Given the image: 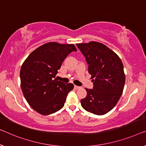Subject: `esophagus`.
Listing matches in <instances>:
<instances>
[{"label": "esophagus", "instance_id": "34e87169", "mask_svg": "<svg viewBox=\"0 0 146 146\" xmlns=\"http://www.w3.org/2000/svg\"><path fill=\"white\" fill-rule=\"evenodd\" d=\"M80 88V87L79 86H76V85L74 86V88L76 89V90H77V89H79Z\"/></svg>", "mask_w": 146, "mask_h": 146}]
</instances>
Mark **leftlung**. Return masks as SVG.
I'll use <instances>...</instances> for the list:
<instances>
[{
  "label": "left lung",
  "mask_w": 146,
  "mask_h": 146,
  "mask_svg": "<svg viewBox=\"0 0 146 146\" xmlns=\"http://www.w3.org/2000/svg\"><path fill=\"white\" fill-rule=\"evenodd\" d=\"M85 57L93 88H85L87 95L80 100L82 107L93 114L102 115L113 108L123 93L125 82L123 63L118 56L102 43L77 44Z\"/></svg>",
  "instance_id": "left-lung-1"
}]
</instances>
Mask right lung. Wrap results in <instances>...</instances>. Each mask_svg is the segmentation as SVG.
Instances as JSON below:
<instances>
[{
	"mask_svg": "<svg viewBox=\"0 0 146 146\" xmlns=\"http://www.w3.org/2000/svg\"><path fill=\"white\" fill-rule=\"evenodd\" d=\"M73 44L48 42L29 54L20 69L21 88L29 106L43 115L52 114L64 107L73 84L55 78L58 70L71 52Z\"/></svg>",
	"mask_w": 146,
	"mask_h": 146,
	"instance_id": "right-lung-1",
	"label": "right lung"
}]
</instances>
